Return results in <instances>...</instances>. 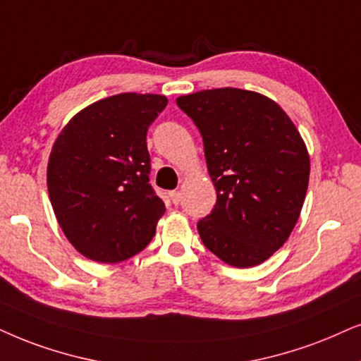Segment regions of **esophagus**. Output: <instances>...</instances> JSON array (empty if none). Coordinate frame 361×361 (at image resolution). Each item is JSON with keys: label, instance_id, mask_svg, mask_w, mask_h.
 <instances>
[{"label": "esophagus", "instance_id": "esophagus-1", "mask_svg": "<svg viewBox=\"0 0 361 361\" xmlns=\"http://www.w3.org/2000/svg\"><path fill=\"white\" fill-rule=\"evenodd\" d=\"M170 198H171V202L175 203V204H178L181 202V191H171L170 193Z\"/></svg>", "mask_w": 361, "mask_h": 361}]
</instances>
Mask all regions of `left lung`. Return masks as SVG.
I'll list each match as a JSON object with an SVG mask.
<instances>
[{
	"mask_svg": "<svg viewBox=\"0 0 361 361\" xmlns=\"http://www.w3.org/2000/svg\"><path fill=\"white\" fill-rule=\"evenodd\" d=\"M203 138L216 204L198 221L203 245L250 268L268 259L298 221L310 178L302 136L273 99L238 88L176 99Z\"/></svg>",
	"mask_w": 361,
	"mask_h": 361,
	"instance_id": "1",
	"label": "left lung"
}]
</instances>
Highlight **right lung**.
<instances>
[{"mask_svg": "<svg viewBox=\"0 0 361 361\" xmlns=\"http://www.w3.org/2000/svg\"><path fill=\"white\" fill-rule=\"evenodd\" d=\"M163 94L121 93L75 115L54 141L48 193L68 241L83 257L120 263L148 246L165 203L149 185L148 126Z\"/></svg>", "mask_w": 361, "mask_h": 361, "instance_id": "right-lung-1", "label": "right lung"}]
</instances>
